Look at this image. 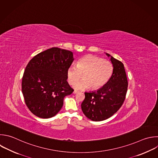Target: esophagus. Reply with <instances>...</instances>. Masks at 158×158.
Masks as SVG:
<instances>
[{
	"label": "esophagus",
	"mask_w": 158,
	"mask_h": 158,
	"mask_svg": "<svg viewBox=\"0 0 158 158\" xmlns=\"http://www.w3.org/2000/svg\"><path fill=\"white\" fill-rule=\"evenodd\" d=\"M78 93V91H77V90H74V91H73V94H76V93Z\"/></svg>",
	"instance_id": "34e87169"
}]
</instances>
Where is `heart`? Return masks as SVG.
Returning <instances> with one entry per match:
<instances>
[{
  "instance_id": "b5f03b06",
  "label": "heart",
  "mask_w": 158,
  "mask_h": 158,
  "mask_svg": "<svg viewBox=\"0 0 158 158\" xmlns=\"http://www.w3.org/2000/svg\"><path fill=\"white\" fill-rule=\"evenodd\" d=\"M113 72L112 63L101 57L86 55L80 59L77 67L70 66L67 72L69 84L73 85L83 75L84 79L74 86L76 89L83 90L91 86L96 89L105 85L110 79Z\"/></svg>"
}]
</instances>
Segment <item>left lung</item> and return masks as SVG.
Wrapping results in <instances>:
<instances>
[{"mask_svg":"<svg viewBox=\"0 0 158 158\" xmlns=\"http://www.w3.org/2000/svg\"><path fill=\"white\" fill-rule=\"evenodd\" d=\"M110 61L114 69L109 81L97 91L85 93V98L81 105L85 116L93 121L110 117L120 108L125 99L128 81L123 64L112 56Z\"/></svg>","mask_w":158,"mask_h":158,"instance_id":"obj_1","label":"left lung"}]
</instances>
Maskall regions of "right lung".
Returning a JSON list of instances; mask_svg holds the SVG:
<instances>
[{
	"instance_id": "add662e5",
	"label": "right lung",
	"mask_w": 158,
	"mask_h": 158,
	"mask_svg": "<svg viewBox=\"0 0 158 158\" xmlns=\"http://www.w3.org/2000/svg\"><path fill=\"white\" fill-rule=\"evenodd\" d=\"M73 60L72 52L52 48L28 62L22 89L25 104L34 115L48 118L60 111L65 96L73 91L67 81V69Z\"/></svg>"
}]
</instances>
